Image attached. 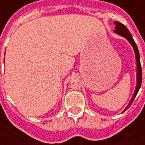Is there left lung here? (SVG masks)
<instances>
[{"label": "left lung", "mask_w": 145, "mask_h": 145, "mask_svg": "<svg viewBox=\"0 0 145 145\" xmlns=\"http://www.w3.org/2000/svg\"><path fill=\"white\" fill-rule=\"evenodd\" d=\"M113 23L115 24V30H113L114 31V33H116V34H118L120 36H123V37H124L128 40V42H130L131 44V46H133L134 48V53H135V57H136V61H137V86H136V89H135V91H134V94L133 95V97L131 98V101H130V103L128 104V106L126 107V109L123 110V112H125L127 109H128V107L131 106V105L133 103V101H134V98L136 97V95H137V92L139 91V89H140V85H141V82H142V71H141V66H140V54H139V51H138V49H137V46L136 43H135V42H134V39L131 36V33L129 32V30L127 29V27L125 26L123 24L120 23V22H114Z\"/></svg>", "instance_id": "1"}]
</instances>
